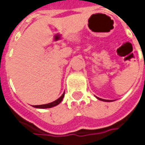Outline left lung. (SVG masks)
Segmentation results:
<instances>
[{"label":"left lung","mask_w":145,"mask_h":145,"mask_svg":"<svg viewBox=\"0 0 145 145\" xmlns=\"http://www.w3.org/2000/svg\"><path fill=\"white\" fill-rule=\"evenodd\" d=\"M98 99H99V100L101 101H103V102H112V100H106V99H100V98L99 97H96Z\"/></svg>","instance_id":"left-lung-1"}]
</instances>
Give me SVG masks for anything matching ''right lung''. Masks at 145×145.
Segmentation results:
<instances>
[{
    "label": "right lung",
    "mask_w": 145,
    "mask_h": 145,
    "mask_svg": "<svg viewBox=\"0 0 145 145\" xmlns=\"http://www.w3.org/2000/svg\"><path fill=\"white\" fill-rule=\"evenodd\" d=\"M63 97H64V92H63V95H62L59 99H57V100L54 101V102H52L50 103L44 104V105H39V106H33V107H35V108H39V109H47V108H51V107L56 106L58 104H60V103H61V101L63 100Z\"/></svg>",
    "instance_id": "add662e5"
}]
</instances>
